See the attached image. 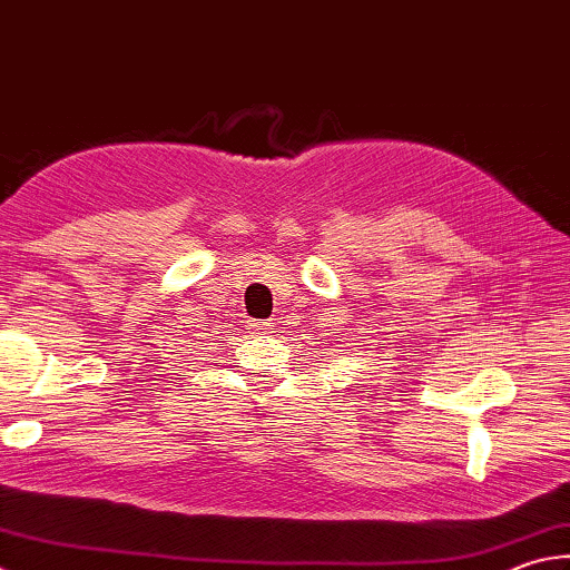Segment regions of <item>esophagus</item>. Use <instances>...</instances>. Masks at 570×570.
<instances>
[{"instance_id":"34e87169","label":"esophagus","mask_w":570,"mask_h":570,"mask_svg":"<svg viewBox=\"0 0 570 570\" xmlns=\"http://www.w3.org/2000/svg\"><path fill=\"white\" fill-rule=\"evenodd\" d=\"M250 327L257 330V332H261V330L267 332V330H273V322H265V325H257V322H250Z\"/></svg>"}]
</instances>
